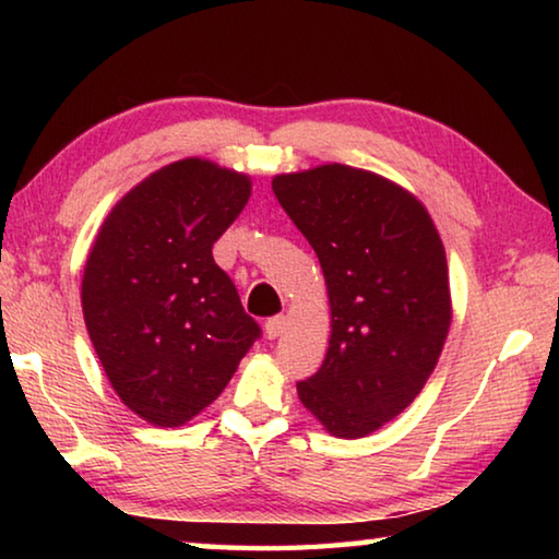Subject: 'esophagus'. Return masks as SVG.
<instances>
[{
    "label": "esophagus",
    "instance_id": "34e87169",
    "mask_svg": "<svg viewBox=\"0 0 559 559\" xmlns=\"http://www.w3.org/2000/svg\"><path fill=\"white\" fill-rule=\"evenodd\" d=\"M283 330H286V318L283 316H273L266 320V325H263V333H266L269 340H276Z\"/></svg>",
    "mask_w": 559,
    "mask_h": 559
}]
</instances>
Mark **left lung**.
<instances>
[{
    "label": "left lung",
    "instance_id": "obj_1",
    "mask_svg": "<svg viewBox=\"0 0 559 559\" xmlns=\"http://www.w3.org/2000/svg\"><path fill=\"white\" fill-rule=\"evenodd\" d=\"M271 187L318 253L333 316L328 355L298 396L333 437L362 439L416 400L447 343L441 236L412 192L367 169L320 165Z\"/></svg>",
    "mask_w": 559,
    "mask_h": 559
}]
</instances>
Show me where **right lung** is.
<instances>
[{
    "mask_svg": "<svg viewBox=\"0 0 559 559\" xmlns=\"http://www.w3.org/2000/svg\"><path fill=\"white\" fill-rule=\"evenodd\" d=\"M251 179L187 157L112 206L83 271V318L112 390L155 427L210 406L261 337L212 246L249 202Z\"/></svg>",
    "mask_w": 559,
    "mask_h": 559,
    "instance_id": "1",
    "label": "right lung"
}]
</instances>
